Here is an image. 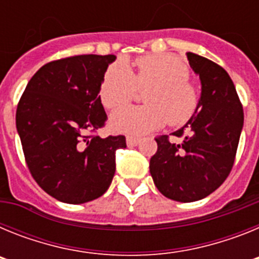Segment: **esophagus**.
<instances>
[{"mask_svg":"<svg viewBox=\"0 0 259 259\" xmlns=\"http://www.w3.org/2000/svg\"><path fill=\"white\" fill-rule=\"evenodd\" d=\"M127 145L128 146H136L137 144L140 143V139L139 137H134V136H127Z\"/></svg>","mask_w":259,"mask_h":259,"instance_id":"1","label":"esophagus"}]
</instances>
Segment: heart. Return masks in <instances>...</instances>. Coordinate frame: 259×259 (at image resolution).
Listing matches in <instances>:
<instances>
[{
    "label": "heart",
    "mask_w": 259,
    "mask_h": 259,
    "mask_svg": "<svg viewBox=\"0 0 259 259\" xmlns=\"http://www.w3.org/2000/svg\"><path fill=\"white\" fill-rule=\"evenodd\" d=\"M134 68L116 63L102 77L100 98L107 109H118L134 100L137 89L144 92L145 106L124 107L111 115L116 132L148 134L170 123L182 125L198 106V92L189 81L188 67L171 54H149L137 58Z\"/></svg>",
    "instance_id": "obj_1"
}]
</instances>
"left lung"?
<instances>
[{
    "label": "left lung",
    "mask_w": 259,
    "mask_h": 259,
    "mask_svg": "<svg viewBox=\"0 0 259 259\" xmlns=\"http://www.w3.org/2000/svg\"><path fill=\"white\" fill-rule=\"evenodd\" d=\"M192 70L201 79V98L193 116L172 135L155 139L157 153L150 158V175L164 197L193 202L218 189L232 170L244 111L227 71L210 59L187 53Z\"/></svg>",
    "instance_id": "left-lung-1"
}]
</instances>
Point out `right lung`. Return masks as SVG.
I'll list each match as a JSON object with an SVG mask.
<instances>
[{
    "instance_id": "1",
    "label": "right lung",
    "mask_w": 259,
    "mask_h": 259,
    "mask_svg": "<svg viewBox=\"0 0 259 259\" xmlns=\"http://www.w3.org/2000/svg\"><path fill=\"white\" fill-rule=\"evenodd\" d=\"M116 57H68L44 65L27 84L17 130L32 178L56 200L84 203L101 197L115 174L125 137L95 135L107 115L98 96Z\"/></svg>"
}]
</instances>
